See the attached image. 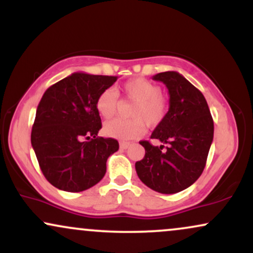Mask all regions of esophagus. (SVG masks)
Instances as JSON below:
<instances>
[{"instance_id":"34e87169","label":"esophagus","mask_w":253,"mask_h":253,"mask_svg":"<svg viewBox=\"0 0 253 253\" xmlns=\"http://www.w3.org/2000/svg\"><path fill=\"white\" fill-rule=\"evenodd\" d=\"M129 147V143H126V141H121L120 143V149L121 150H126Z\"/></svg>"}]
</instances>
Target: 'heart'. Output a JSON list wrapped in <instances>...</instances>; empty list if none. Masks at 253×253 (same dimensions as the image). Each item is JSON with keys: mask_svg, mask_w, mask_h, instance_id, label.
<instances>
[{"mask_svg": "<svg viewBox=\"0 0 253 253\" xmlns=\"http://www.w3.org/2000/svg\"><path fill=\"white\" fill-rule=\"evenodd\" d=\"M124 91L128 100L136 104L130 112L132 120L114 119L104 124L103 133L119 140H132L145 132V124L149 127L158 126L168 113V101L162 95L158 84L145 78H134L124 84ZM119 107V92L114 88L104 89L96 100L98 114L104 119L112 118Z\"/></svg>", "mask_w": 253, "mask_h": 253, "instance_id": "heart-1", "label": "heart"}]
</instances>
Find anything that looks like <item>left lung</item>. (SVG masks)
<instances>
[{"mask_svg": "<svg viewBox=\"0 0 253 253\" xmlns=\"http://www.w3.org/2000/svg\"><path fill=\"white\" fill-rule=\"evenodd\" d=\"M169 91V110L151 134L167 144L153 146L143 140L145 157L135 163L145 185L162 194L187 189L201 176L214 135V123L207 101L199 89L176 71L157 74Z\"/></svg>", "mask_w": 253, "mask_h": 253, "instance_id": "obj_1", "label": "left lung"}]
</instances>
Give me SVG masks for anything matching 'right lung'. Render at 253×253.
Masks as SVG:
<instances>
[{
  "label": "right lung",
  "instance_id": "1",
  "mask_svg": "<svg viewBox=\"0 0 253 253\" xmlns=\"http://www.w3.org/2000/svg\"><path fill=\"white\" fill-rule=\"evenodd\" d=\"M117 80L74 72L42 95L31 143L43 176L58 189L78 193L103 178L107 159L119 150V143L97 136L102 124L96 100Z\"/></svg>",
  "mask_w": 253,
  "mask_h": 253
}]
</instances>
